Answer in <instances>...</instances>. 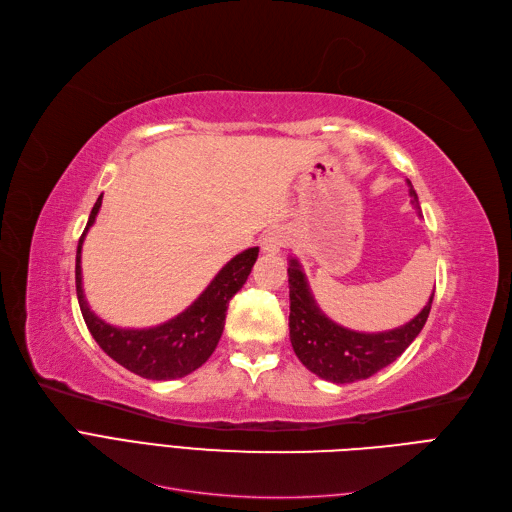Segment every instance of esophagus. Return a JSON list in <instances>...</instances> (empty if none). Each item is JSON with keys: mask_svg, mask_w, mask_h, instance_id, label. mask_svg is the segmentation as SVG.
Returning a JSON list of instances; mask_svg holds the SVG:
<instances>
[{"mask_svg": "<svg viewBox=\"0 0 512 512\" xmlns=\"http://www.w3.org/2000/svg\"><path fill=\"white\" fill-rule=\"evenodd\" d=\"M289 242V236L283 227H272L268 229L266 234H263V240H261V246L263 251L266 253H278L280 249H285Z\"/></svg>", "mask_w": 512, "mask_h": 512, "instance_id": "esophagus-1", "label": "esophagus"}]
</instances>
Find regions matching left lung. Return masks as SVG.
Returning a JSON list of instances; mask_svg holds the SVG:
<instances>
[{"label":"left lung","instance_id":"8db88e82","mask_svg":"<svg viewBox=\"0 0 512 512\" xmlns=\"http://www.w3.org/2000/svg\"><path fill=\"white\" fill-rule=\"evenodd\" d=\"M408 187L410 204L421 210L417 191L412 189L410 180ZM287 274L291 302L289 338L293 351L312 374L336 385L364 381L378 370L387 368L419 336L432 310L434 293L419 315L400 327L374 334L353 332V329H346L323 315V310L312 298L306 274L302 272L298 259L289 261Z\"/></svg>","mask_w":512,"mask_h":512}]
</instances>
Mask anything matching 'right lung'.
Masks as SVG:
<instances>
[{"mask_svg": "<svg viewBox=\"0 0 512 512\" xmlns=\"http://www.w3.org/2000/svg\"><path fill=\"white\" fill-rule=\"evenodd\" d=\"M100 206L102 195L97 197L76 249V295L91 336L108 357L148 381H172V378L191 374L206 364V359L217 349L225 327L227 304L249 278L259 255V246L246 249L232 261H227L200 298L174 319L146 329L114 327L95 315L85 300V291H82L80 251Z\"/></svg>", "mask_w": 512, "mask_h": 512, "instance_id": "add662e5", "label": "right lung"}]
</instances>
